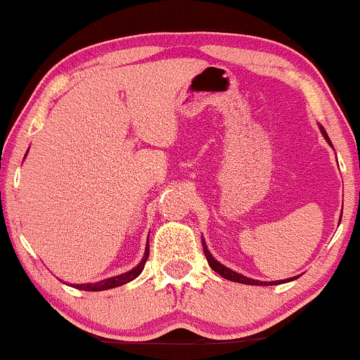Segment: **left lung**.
Returning a JSON list of instances; mask_svg holds the SVG:
<instances>
[{
    "mask_svg": "<svg viewBox=\"0 0 360 360\" xmlns=\"http://www.w3.org/2000/svg\"><path fill=\"white\" fill-rule=\"evenodd\" d=\"M320 130H321V134H323V137L326 139V142L330 143L328 135L325 134L323 128L320 127ZM330 146H332V143H330ZM203 252H205V255H206V260H208L210 267H212L214 272H218V274H220L221 278H225V279H229V281H235V283H242V284H252V286H259V284H260V286H262V284H269V286H272V284H281V283H286V281H289V279H284V281H271V283H260V281L249 279V278H245V276L238 274V272L229 269V267L221 266V264L218 262V260H214L212 257V254H210V250L206 249V243L205 242H203Z\"/></svg>",
    "mask_w": 360,
    "mask_h": 360,
    "instance_id": "left-lung-1",
    "label": "left lung"
}]
</instances>
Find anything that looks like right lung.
<instances>
[{
    "label": "right lung",
    "mask_w": 360,
    "mask_h": 360,
    "mask_svg": "<svg viewBox=\"0 0 360 360\" xmlns=\"http://www.w3.org/2000/svg\"><path fill=\"white\" fill-rule=\"evenodd\" d=\"M148 257V242H147V249H146V254H143V259L140 260V264L137 267H134L131 271L125 272V274H120V276H115V278H110V279H103L100 283H93V284H74L72 288H77V289H82V291H105V289H111V288H117V286H122V284H127L130 283V281H134L137 276L142 272L143 266H146V260Z\"/></svg>",
    "instance_id": "1"
}]
</instances>
